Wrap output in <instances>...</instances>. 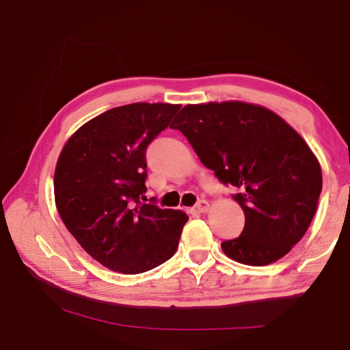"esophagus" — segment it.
I'll return each mask as SVG.
<instances>
[{
  "mask_svg": "<svg viewBox=\"0 0 350 350\" xmlns=\"http://www.w3.org/2000/svg\"><path fill=\"white\" fill-rule=\"evenodd\" d=\"M207 209H209V202L204 198L198 200V203L194 206V211H197V212H207Z\"/></svg>",
  "mask_w": 350,
  "mask_h": 350,
  "instance_id": "obj_1",
  "label": "esophagus"
}]
</instances>
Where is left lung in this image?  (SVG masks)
I'll return each instance as SVG.
<instances>
[{"label":"left lung","mask_w":350,"mask_h":350,"mask_svg":"<svg viewBox=\"0 0 350 350\" xmlns=\"http://www.w3.org/2000/svg\"><path fill=\"white\" fill-rule=\"evenodd\" d=\"M206 168L237 189L245 213L236 239L221 243L236 262L263 266L306 234L322 192V170L308 144L272 111L245 102L183 107L173 123Z\"/></svg>","instance_id":"8db88e82"}]
</instances>
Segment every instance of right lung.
<instances>
[{"mask_svg":"<svg viewBox=\"0 0 350 350\" xmlns=\"http://www.w3.org/2000/svg\"><path fill=\"white\" fill-rule=\"evenodd\" d=\"M180 105L131 103L94 117L63 147L54 176L58 213L94 260L141 273L167 262L188 215L146 203L148 144Z\"/></svg>","mask_w":350,"mask_h":350,"instance_id":"obj_1","label":"right lung"}]
</instances>
